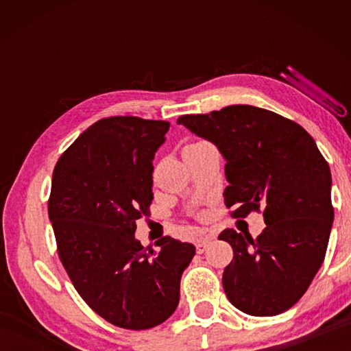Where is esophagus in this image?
<instances>
[{"label":"esophagus","instance_id":"esophagus-1","mask_svg":"<svg viewBox=\"0 0 351 351\" xmlns=\"http://www.w3.org/2000/svg\"><path fill=\"white\" fill-rule=\"evenodd\" d=\"M212 237H209V235H206V237H203V239L201 240H198L197 241V252L198 254H203L207 247L210 246V243H212Z\"/></svg>","mask_w":351,"mask_h":351}]
</instances>
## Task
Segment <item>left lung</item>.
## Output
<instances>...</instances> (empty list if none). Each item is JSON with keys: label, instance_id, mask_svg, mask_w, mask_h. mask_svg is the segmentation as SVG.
Masks as SVG:
<instances>
[{"label": "left lung", "instance_id": "left-lung-1", "mask_svg": "<svg viewBox=\"0 0 351 351\" xmlns=\"http://www.w3.org/2000/svg\"><path fill=\"white\" fill-rule=\"evenodd\" d=\"M176 122L223 154L232 217L263 212L266 228L255 240L234 229L218 237L234 249L223 272L230 304L258 317L289 310L324 263L335 218L330 167L316 142L299 123L251 105Z\"/></svg>", "mask_w": 351, "mask_h": 351}]
</instances>
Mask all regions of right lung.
<instances>
[{
	"instance_id": "add662e5",
	"label": "right lung",
	"mask_w": 351,
	"mask_h": 351,
	"mask_svg": "<svg viewBox=\"0 0 351 351\" xmlns=\"http://www.w3.org/2000/svg\"><path fill=\"white\" fill-rule=\"evenodd\" d=\"M170 123L102 119L64 152L52 173L47 212L58 255L77 293L110 324L153 328L180 304L192 243L164 237L144 247L136 221L153 199V159Z\"/></svg>"
}]
</instances>
